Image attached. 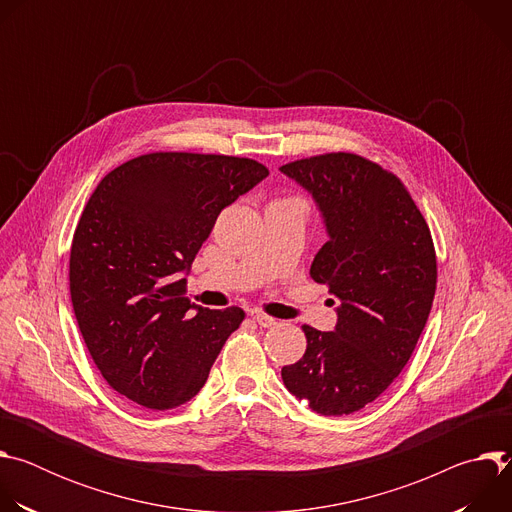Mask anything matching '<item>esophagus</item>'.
Returning a JSON list of instances; mask_svg holds the SVG:
<instances>
[{"mask_svg":"<svg viewBox=\"0 0 512 512\" xmlns=\"http://www.w3.org/2000/svg\"><path fill=\"white\" fill-rule=\"evenodd\" d=\"M253 320H255L261 328H271V326L277 324L275 318H271V316H267V314H263V312H255V314H253Z\"/></svg>","mask_w":512,"mask_h":512,"instance_id":"esophagus-1","label":"esophagus"}]
</instances>
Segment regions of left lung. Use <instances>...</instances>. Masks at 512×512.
Instances as JSON below:
<instances>
[{
  "label": "left lung",
  "instance_id": "8db88e82",
  "mask_svg": "<svg viewBox=\"0 0 512 512\" xmlns=\"http://www.w3.org/2000/svg\"><path fill=\"white\" fill-rule=\"evenodd\" d=\"M308 190L328 241L310 275L338 300L336 326H304V356L283 385L320 415L373 403L399 377L425 328L437 281L429 227L401 180L356 154H324L279 168Z\"/></svg>",
  "mask_w": 512,
  "mask_h": 512
}]
</instances>
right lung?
Listing matches in <instances>:
<instances>
[{
    "label": "right lung",
    "instance_id": "right-lung-1",
    "mask_svg": "<svg viewBox=\"0 0 512 512\" xmlns=\"http://www.w3.org/2000/svg\"><path fill=\"white\" fill-rule=\"evenodd\" d=\"M269 170L249 158L158 152L109 172L70 247V300L103 379L148 409H174L206 383L241 308L184 298L216 216Z\"/></svg>",
    "mask_w": 512,
    "mask_h": 512
}]
</instances>
